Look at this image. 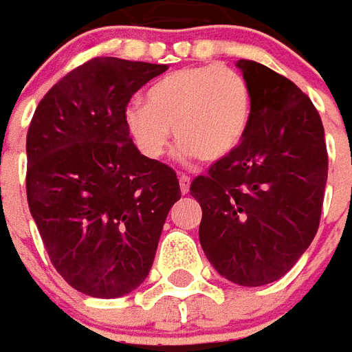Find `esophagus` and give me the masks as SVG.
<instances>
[{
  "instance_id": "34e87169",
  "label": "esophagus",
  "mask_w": 352,
  "mask_h": 352,
  "mask_svg": "<svg viewBox=\"0 0 352 352\" xmlns=\"http://www.w3.org/2000/svg\"><path fill=\"white\" fill-rule=\"evenodd\" d=\"M179 186H181V194H188V192H190V177L188 175L179 177Z\"/></svg>"
}]
</instances>
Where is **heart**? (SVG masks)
<instances>
[{"label":"heart","mask_w":352,"mask_h":352,"mask_svg":"<svg viewBox=\"0 0 352 352\" xmlns=\"http://www.w3.org/2000/svg\"><path fill=\"white\" fill-rule=\"evenodd\" d=\"M251 118L249 82L226 65L177 69L148 87L145 103L131 101L124 111L128 135L151 160L166 154L171 128L183 156L222 160L241 145Z\"/></svg>","instance_id":"b5f03b06"}]
</instances>
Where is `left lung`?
Masks as SVG:
<instances>
[{"label": "left lung", "instance_id": "obj_1", "mask_svg": "<svg viewBox=\"0 0 352 352\" xmlns=\"http://www.w3.org/2000/svg\"><path fill=\"white\" fill-rule=\"evenodd\" d=\"M252 96L247 135L190 184L201 206L199 243L241 287L280 279L317 234L328 153L318 111L292 80L239 60Z\"/></svg>", "mask_w": 352, "mask_h": 352}]
</instances>
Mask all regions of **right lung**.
<instances>
[{
  "instance_id": "1",
  "label": "right lung",
  "mask_w": 352,
  "mask_h": 352,
  "mask_svg": "<svg viewBox=\"0 0 352 352\" xmlns=\"http://www.w3.org/2000/svg\"><path fill=\"white\" fill-rule=\"evenodd\" d=\"M168 65L92 58L58 80L26 139L30 213L56 272L75 290L120 298L151 272L169 209L173 169L139 153L124 111Z\"/></svg>"
}]
</instances>
